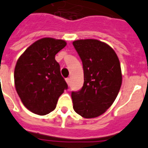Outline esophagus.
Masks as SVG:
<instances>
[{"label": "esophagus", "instance_id": "34e87169", "mask_svg": "<svg viewBox=\"0 0 148 148\" xmlns=\"http://www.w3.org/2000/svg\"><path fill=\"white\" fill-rule=\"evenodd\" d=\"M66 82H67V84H68V86H69V84H70V79L69 78H67L66 79Z\"/></svg>", "mask_w": 148, "mask_h": 148}]
</instances>
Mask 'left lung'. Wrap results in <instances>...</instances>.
Segmentation results:
<instances>
[{"label": "left lung", "instance_id": "8db88e82", "mask_svg": "<svg viewBox=\"0 0 148 148\" xmlns=\"http://www.w3.org/2000/svg\"><path fill=\"white\" fill-rule=\"evenodd\" d=\"M83 66L84 83L72 92L73 109L84 118L102 115L113 104L122 84L121 63L110 45L97 39L73 42Z\"/></svg>", "mask_w": 148, "mask_h": 148}]
</instances>
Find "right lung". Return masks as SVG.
I'll return each mask as SVG.
<instances>
[{"mask_svg":"<svg viewBox=\"0 0 148 148\" xmlns=\"http://www.w3.org/2000/svg\"><path fill=\"white\" fill-rule=\"evenodd\" d=\"M66 41L43 38L28 47L16 63L14 85L24 106L38 115H46L56 107L68 86L60 73L56 55Z\"/></svg>","mask_w":148,"mask_h":148,"instance_id":"1","label":"right lung"}]
</instances>
